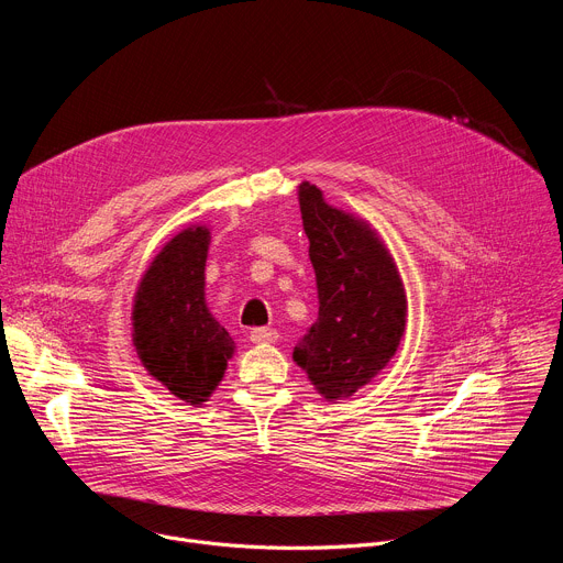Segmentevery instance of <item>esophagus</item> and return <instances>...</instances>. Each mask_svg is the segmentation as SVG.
Segmentation results:
<instances>
[{
  "mask_svg": "<svg viewBox=\"0 0 563 563\" xmlns=\"http://www.w3.org/2000/svg\"><path fill=\"white\" fill-rule=\"evenodd\" d=\"M250 339L256 345H267V343H276L278 341V332L272 330V328H256V330H252Z\"/></svg>",
  "mask_w": 563,
  "mask_h": 563,
  "instance_id": "obj_1",
  "label": "esophagus"
}]
</instances>
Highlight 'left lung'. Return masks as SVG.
I'll use <instances>...</instances> for the list:
<instances>
[{"mask_svg": "<svg viewBox=\"0 0 563 563\" xmlns=\"http://www.w3.org/2000/svg\"><path fill=\"white\" fill-rule=\"evenodd\" d=\"M318 318L294 347L313 389L341 400L367 385L396 354L408 323L404 278L372 224L325 202L316 185H298Z\"/></svg>", "mask_w": 563, "mask_h": 563, "instance_id": "obj_1", "label": "left lung"}]
</instances>
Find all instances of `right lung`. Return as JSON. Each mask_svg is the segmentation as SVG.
<instances>
[{"instance_id": "obj_1", "label": "right lung", "mask_w": 563, "mask_h": 563, "mask_svg": "<svg viewBox=\"0 0 563 563\" xmlns=\"http://www.w3.org/2000/svg\"><path fill=\"white\" fill-rule=\"evenodd\" d=\"M211 231L176 233L137 283L131 309L133 347L144 369L174 396L198 408L216 391L235 352L205 300Z\"/></svg>"}]
</instances>
